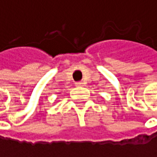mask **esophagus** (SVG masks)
I'll list each match as a JSON object with an SVG mask.
<instances>
[{"mask_svg": "<svg viewBox=\"0 0 157 157\" xmlns=\"http://www.w3.org/2000/svg\"><path fill=\"white\" fill-rule=\"evenodd\" d=\"M75 85L76 86H82L83 85V82H82V81L81 82H75Z\"/></svg>", "mask_w": 157, "mask_h": 157, "instance_id": "esophagus-1", "label": "esophagus"}]
</instances>
